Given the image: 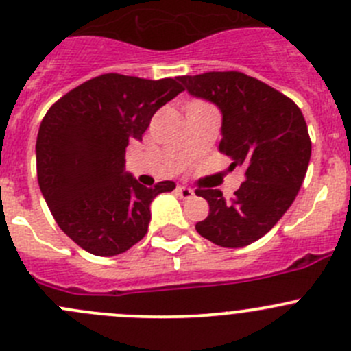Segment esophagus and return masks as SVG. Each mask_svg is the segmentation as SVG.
Returning <instances> with one entry per match:
<instances>
[{"mask_svg":"<svg viewBox=\"0 0 351 351\" xmlns=\"http://www.w3.org/2000/svg\"><path fill=\"white\" fill-rule=\"evenodd\" d=\"M176 190H178V193L182 199H192L193 197V190L189 189V186H178Z\"/></svg>","mask_w":351,"mask_h":351,"instance_id":"obj_1","label":"esophagus"}]
</instances>
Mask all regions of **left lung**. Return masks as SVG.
I'll list each match as a JSON object with an SVG mask.
<instances>
[{
	"mask_svg": "<svg viewBox=\"0 0 351 351\" xmlns=\"http://www.w3.org/2000/svg\"><path fill=\"white\" fill-rule=\"evenodd\" d=\"M186 93L221 111L219 151L245 168V182L226 200L219 190H197L209 214L200 237L224 248L262 238L290 209L304 183L312 144L300 108L264 82L240 71L178 77Z\"/></svg>",
	"mask_w": 351,
	"mask_h": 351,
	"instance_id": "obj_1",
	"label": "left lung"
}]
</instances>
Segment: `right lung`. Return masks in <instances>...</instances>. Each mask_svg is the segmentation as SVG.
<instances>
[{
	"label": "right lung",
	"mask_w": 351,
	"mask_h": 351,
	"mask_svg": "<svg viewBox=\"0 0 351 351\" xmlns=\"http://www.w3.org/2000/svg\"><path fill=\"white\" fill-rule=\"evenodd\" d=\"M182 90L178 77L106 73L75 87L44 117L36 142L40 192L58 226L89 254L113 257L134 247L147 233L152 200L176 186L141 185L125 169V152Z\"/></svg>",
	"instance_id": "1"
}]
</instances>
